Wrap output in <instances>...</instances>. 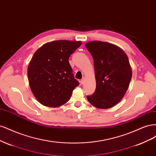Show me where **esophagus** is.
Returning <instances> with one entry per match:
<instances>
[{
	"label": "esophagus",
	"mask_w": 156,
	"mask_h": 156,
	"mask_svg": "<svg viewBox=\"0 0 156 156\" xmlns=\"http://www.w3.org/2000/svg\"><path fill=\"white\" fill-rule=\"evenodd\" d=\"M84 81H85V78H84V77H83V79H81V83L82 84H84Z\"/></svg>",
	"instance_id": "1"
}]
</instances>
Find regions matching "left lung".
Masks as SVG:
<instances>
[{
  "label": "left lung",
  "instance_id": "8db88e82",
  "mask_svg": "<svg viewBox=\"0 0 156 156\" xmlns=\"http://www.w3.org/2000/svg\"><path fill=\"white\" fill-rule=\"evenodd\" d=\"M94 60L96 88L87 100L99 108L118 104L129 87L132 69L127 55L119 46L101 41L85 44Z\"/></svg>",
  "mask_w": 156,
  "mask_h": 156
}]
</instances>
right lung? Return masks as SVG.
<instances>
[{"label": "right lung", "mask_w": 156, "mask_h": 156, "mask_svg": "<svg viewBox=\"0 0 156 156\" xmlns=\"http://www.w3.org/2000/svg\"><path fill=\"white\" fill-rule=\"evenodd\" d=\"M81 44V41L56 40L35 52L27 75L32 92L41 104L57 107L69 101L79 83L74 78L68 60Z\"/></svg>", "instance_id": "obj_1"}]
</instances>
